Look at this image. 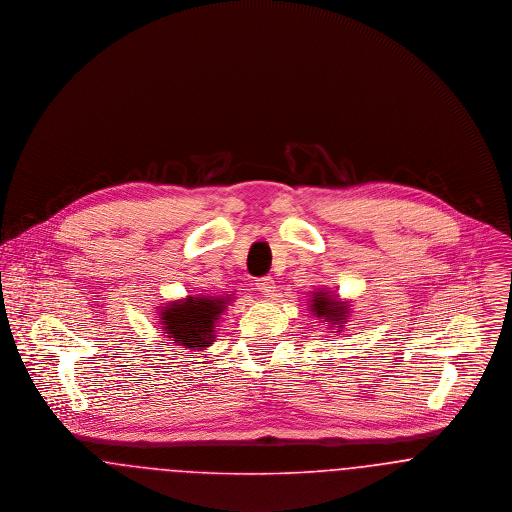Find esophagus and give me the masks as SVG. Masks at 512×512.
Masks as SVG:
<instances>
[{
  "instance_id": "esophagus-1",
  "label": "esophagus",
  "mask_w": 512,
  "mask_h": 512,
  "mask_svg": "<svg viewBox=\"0 0 512 512\" xmlns=\"http://www.w3.org/2000/svg\"><path fill=\"white\" fill-rule=\"evenodd\" d=\"M256 289L262 293V295L273 296L275 295V281L271 277H260L256 281Z\"/></svg>"
}]
</instances>
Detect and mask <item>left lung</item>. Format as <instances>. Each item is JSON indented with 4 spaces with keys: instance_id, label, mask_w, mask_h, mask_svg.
<instances>
[{
    "instance_id": "1",
    "label": "left lung",
    "mask_w": 512,
    "mask_h": 512,
    "mask_svg": "<svg viewBox=\"0 0 512 512\" xmlns=\"http://www.w3.org/2000/svg\"><path fill=\"white\" fill-rule=\"evenodd\" d=\"M310 308L316 314V318H325L333 323H341V320H345L343 316L347 314V308L341 302L331 300L327 293H316Z\"/></svg>"
}]
</instances>
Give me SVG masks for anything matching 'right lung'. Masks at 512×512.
<instances>
[{
  "label": "right lung",
  "instance_id": "right-lung-1",
  "mask_svg": "<svg viewBox=\"0 0 512 512\" xmlns=\"http://www.w3.org/2000/svg\"><path fill=\"white\" fill-rule=\"evenodd\" d=\"M225 308L223 298L189 296L187 300L169 304L162 312L163 329L177 345L187 349H204L214 343V329Z\"/></svg>",
  "mask_w": 512,
  "mask_h": 512
}]
</instances>
